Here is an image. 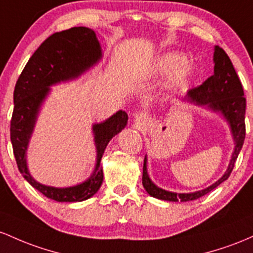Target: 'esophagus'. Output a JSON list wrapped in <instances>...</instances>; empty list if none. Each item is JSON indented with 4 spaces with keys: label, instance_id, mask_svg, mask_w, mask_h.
Listing matches in <instances>:
<instances>
[{
    "label": "esophagus",
    "instance_id": "1",
    "mask_svg": "<svg viewBox=\"0 0 253 253\" xmlns=\"http://www.w3.org/2000/svg\"><path fill=\"white\" fill-rule=\"evenodd\" d=\"M134 119H135V126L138 130H144L149 126L150 118L147 113H143V112L136 113L134 116Z\"/></svg>",
    "mask_w": 253,
    "mask_h": 253
}]
</instances>
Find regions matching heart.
<instances>
[{"label":"heart","mask_w":253,"mask_h":253,"mask_svg":"<svg viewBox=\"0 0 253 253\" xmlns=\"http://www.w3.org/2000/svg\"><path fill=\"white\" fill-rule=\"evenodd\" d=\"M152 74L157 78L171 76L169 87L177 88L186 84L194 75V67L188 63V59L181 53L169 51L161 53L154 61L152 67Z\"/></svg>","instance_id":"obj_1"}]
</instances>
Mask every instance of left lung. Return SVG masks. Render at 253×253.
Returning <instances> with one entry per match:
<instances>
[{
	"mask_svg": "<svg viewBox=\"0 0 253 253\" xmlns=\"http://www.w3.org/2000/svg\"><path fill=\"white\" fill-rule=\"evenodd\" d=\"M214 74L211 78L195 89H190L181 99L183 103H188L195 106L203 107L212 113H216L229 127L234 148L232 153L227 169L218 179L209 185L208 188L194 192H173L159 188L149 177L148 158L144 157L143 174L142 184L148 195L167 202H188L202 197L214 190L221 183L228 179L235 160L243 148L245 140V110L246 99L244 98V90L241 82L238 78L235 69L227 53L221 47L214 46Z\"/></svg>",
	"mask_w": 253,
	"mask_h": 253,
	"instance_id": "left-lung-1",
	"label": "left lung"
}]
</instances>
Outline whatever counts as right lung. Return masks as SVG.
I'll use <instances>...</instances> for the list:
<instances>
[{
  "instance_id": "add662e5",
  "label": "right lung",
  "mask_w": 253,
  "mask_h": 253,
  "mask_svg": "<svg viewBox=\"0 0 253 253\" xmlns=\"http://www.w3.org/2000/svg\"><path fill=\"white\" fill-rule=\"evenodd\" d=\"M103 59L101 45L88 27H73L50 36L28 59L14 89V111L10 122V141L19 171L33 188L57 202H82L94 196L104 180L101 169L109 142L127 124L126 111L119 110L100 123H93L95 146L94 169L87 179L76 185L56 188L33 178L28 169L27 150L42 105L51 94V87L78 80Z\"/></svg>"
}]
</instances>
